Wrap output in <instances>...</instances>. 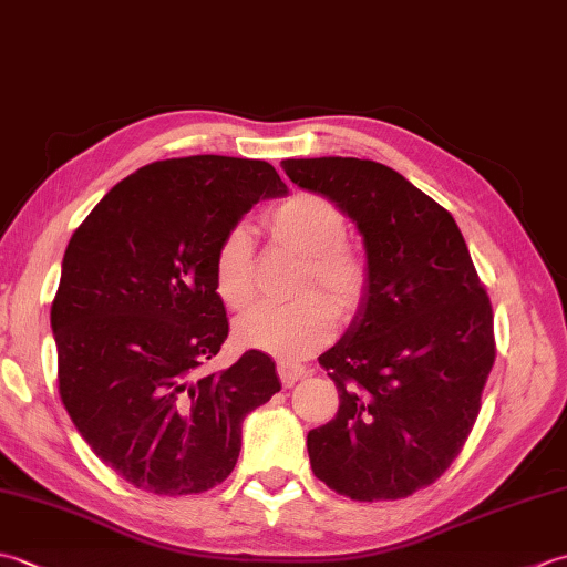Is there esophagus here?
Wrapping results in <instances>:
<instances>
[{"mask_svg":"<svg viewBox=\"0 0 567 567\" xmlns=\"http://www.w3.org/2000/svg\"><path fill=\"white\" fill-rule=\"evenodd\" d=\"M277 375H280V382L285 388H292L297 380H302L307 375V368L292 363V360H280V363H277Z\"/></svg>","mask_w":567,"mask_h":567,"instance_id":"1","label":"esophagus"}]
</instances>
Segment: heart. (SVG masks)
<instances>
[{
	"label": "heart",
	"mask_w": 567,
	"mask_h": 567,
	"mask_svg": "<svg viewBox=\"0 0 567 567\" xmlns=\"http://www.w3.org/2000/svg\"><path fill=\"white\" fill-rule=\"evenodd\" d=\"M270 234L307 256L305 287L319 285L292 305H262L236 321L238 346L285 360L315 353L339 327V311H353L368 290V262L346 244V216L327 197L295 192L268 216ZM214 287L221 302L244 311L252 302V252L246 228H231L216 248Z\"/></svg>",
	"instance_id": "obj_1"
}]
</instances>
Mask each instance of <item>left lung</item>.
Here are the masks:
<instances>
[{
  "label": "left lung",
  "mask_w": 567,
  "mask_h": 567,
  "mask_svg": "<svg viewBox=\"0 0 567 567\" xmlns=\"http://www.w3.org/2000/svg\"><path fill=\"white\" fill-rule=\"evenodd\" d=\"M282 171L358 226L368 262L351 327L319 355L339 412L307 433L311 470L358 502L409 497L449 470L480 414L489 297L453 216L392 167L329 155Z\"/></svg>",
  "instance_id": "1"
}]
</instances>
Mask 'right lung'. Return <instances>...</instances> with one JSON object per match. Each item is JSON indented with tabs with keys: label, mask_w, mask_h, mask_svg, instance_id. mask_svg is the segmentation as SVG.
<instances>
[{
	"label": "right lung",
	"mask_w": 567,
	"mask_h": 567,
	"mask_svg": "<svg viewBox=\"0 0 567 567\" xmlns=\"http://www.w3.org/2000/svg\"><path fill=\"white\" fill-rule=\"evenodd\" d=\"M287 185L265 161L189 155L114 185L72 234L51 329L58 390L104 465L179 497L231 475L240 424L280 392L270 355L207 372L228 319L214 287L224 236Z\"/></svg>",
	"instance_id": "right-lung-1"
}]
</instances>
